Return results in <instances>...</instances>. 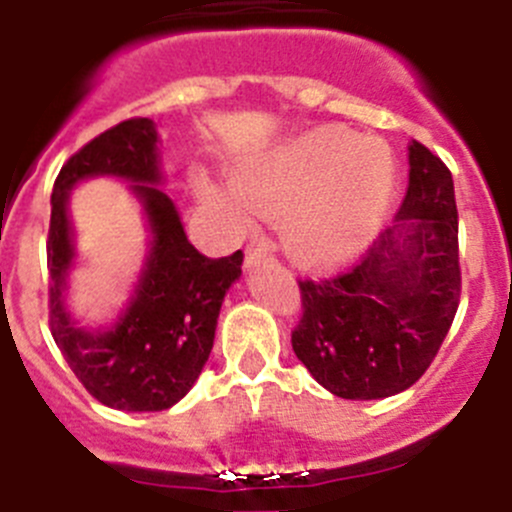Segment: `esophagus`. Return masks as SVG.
<instances>
[{
  "label": "esophagus",
  "instance_id": "esophagus-1",
  "mask_svg": "<svg viewBox=\"0 0 512 512\" xmlns=\"http://www.w3.org/2000/svg\"><path fill=\"white\" fill-rule=\"evenodd\" d=\"M264 261H274L269 253V246L264 241H253L251 246L246 248V269H253V266L264 264Z\"/></svg>",
  "mask_w": 512,
  "mask_h": 512
}]
</instances>
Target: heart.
Masks as SVG:
<instances>
[{"label":"heart","mask_w":512,"mask_h":512,"mask_svg":"<svg viewBox=\"0 0 512 512\" xmlns=\"http://www.w3.org/2000/svg\"><path fill=\"white\" fill-rule=\"evenodd\" d=\"M397 164L387 143L346 128H315L235 171V189L205 182V205L233 217L284 212L287 251L307 269H333L364 251L395 192Z\"/></svg>","instance_id":"1"}]
</instances>
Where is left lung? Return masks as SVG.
Listing matches in <instances>:
<instances>
[{
	"label": "left lung",
	"instance_id": "left-lung-1",
	"mask_svg": "<svg viewBox=\"0 0 512 512\" xmlns=\"http://www.w3.org/2000/svg\"><path fill=\"white\" fill-rule=\"evenodd\" d=\"M408 164L395 225L364 261L333 279L300 282L302 320L292 348L312 379L343 400H382L413 387L459 307L454 179L418 140Z\"/></svg>",
	"mask_w": 512,
	"mask_h": 512
}]
</instances>
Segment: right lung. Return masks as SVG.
Here are the masks:
<instances>
[{
	"label": "right lung",
	"mask_w": 512,
	"mask_h": 512,
	"mask_svg": "<svg viewBox=\"0 0 512 512\" xmlns=\"http://www.w3.org/2000/svg\"><path fill=\"white\" fill-rule=\"evenodd\" d=\"M130 181L147 217L149 251L129 302L102 326H81L68 307V279L78 252L68 215L70 192L87 178ZM156 122L125 120L63 164L51 194L48 274L51 333L71 372L102 405L156 413L182 400L200 379L225 292L241 277L243 251L207 259L189 243L182 217L161 189Z\"/></svg>",
	"instance_id": "add662e5"
}]
</instances>
